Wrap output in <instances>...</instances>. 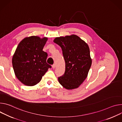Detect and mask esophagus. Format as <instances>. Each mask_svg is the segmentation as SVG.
<instances>
[{"mask_svg": "<svg viewBox=\"0 0 122 122\" xmlns=\"http://www.w3.org/2000/svg\"><path fill=\"white\" fill-rule=\"evenodd\" d=\"M52 67L53 69H55V67H56V65H55V64L52 65Z\"/></svg>", "mask_w": 122, "mask_h": 122, "instance_id": "1", "label": "esophagus"}]
</instances>
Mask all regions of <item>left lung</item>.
Instances as JSON below:
<instances>
[{
	"label": "left lung",
	"mask_w": 122,
	"mask_h": 122,
	"mask_svg": "<svg viewBox=\"0 0 122 122\" xmlns=\"http://www.w3.org/2000/svg\"><path fill=\"white\" fill-rule=\"evenodd\" d=\"M53 42L61 48L65 62V73L58 78L59 83L67 90L78 88L87 78L92 65L88 44L75 34L56 37Z\"/></svg>",
	"instance_id": "8db88e82"
}]
</instances>
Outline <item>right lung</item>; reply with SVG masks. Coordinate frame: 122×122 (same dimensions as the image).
<instances>
[{"instance_id": "1", "label": "right lung", "mask_w": 122, "mask_h": 122, "mask_svg": "<svg viewBox=\"0 0 122 122\" xmlns=\"http://www.w3.org/2000/svg\"><path fill=\"white\" fill-rule=\"evenodd\" d=\"M48 38L31 36L19 43L12 58L13 70L24 85L33 86L41 80L51 66L46 63L47 53L43 51Z\"/></svg>"}]
</instances>
